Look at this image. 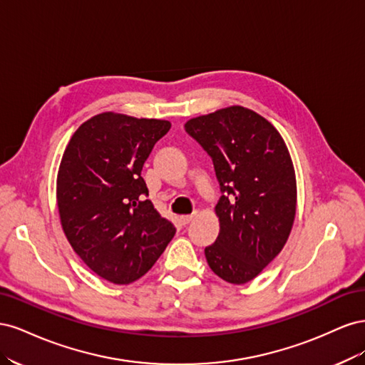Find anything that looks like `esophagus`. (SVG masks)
Wrapping results in <instances>:
<instances>
[{"mask_svg":"<svg viewBox=\"0 0 365 365\" xmlns=\"http://www.w3.org/2000/svg\"><path fill=\"white\" fill-rule=\"evenodd\" d=\"M195 217H196V213H193V215H185V216H181V222H182L184 225H187V224H190Z\"/></svg>","mask_w":365,"mask_h":365,"instance_id":"esophagus-1","label":"esophagus"}]
</instances>
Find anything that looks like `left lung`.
I'll return each instance as SVG.
<instances>
[{
    "instance_id": "1",
    "label": "left lung",
    "mask_w": 365,
    "mask_h": 365,
    "mask_svg": "<svg viewBox=\"0 0 365 365\" xmlns=\"http://www.w3.org/2000/svg\"><path fill=\"white\" fill-rule=\"evenodd\" d=\"M213 158L220 190L219 236L208 267L231 284L256 279L283 250L297 212V180L280 132L252 109L233 105L185 121Z\"/></svg>"
}]
</instances>
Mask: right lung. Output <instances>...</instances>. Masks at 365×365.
Segmentation results:
<instances>
[{"label":"right lung","mask_w":365,"mask_h":365,"mask_svg":"<svg viewBox=\"0 0 365 365\" xmlns=\"http://www.w3.org/2000/svg\"><path fill=\"white\" fill-rule=\"evenodd\" d=\"M169 120L101 113L77 128L59 164L56 201L70 245L98 277H143L175 236L150 200L143 164Z\"/></svg>","instance_id":"1"}]
</instances>
